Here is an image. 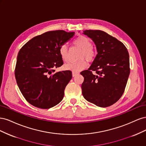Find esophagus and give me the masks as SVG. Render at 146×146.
Segmentation results:
<instances>
[{"mask_svg":"<svg viewBox=\"0 0 146 146\" xmlns=\"http://www.w3.org/2000/svg\"><path fill=\"white\" fill-rule=\"evenodd\" d=\"M78 72H72V76H73V77L76 76L77 75H78Z\"/></svg>","mask_w":146,"mask_h":146,"instance_id":"obj_1","label":"esophagus"}]
</instances>
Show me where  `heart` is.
Instances as JSON below:
<instances>
[{
  "label": "heart",
  "mask_w": 146,
  "mask_h": 146,
  "mask_svg": "<svg viewBox=\"0 0 146 146\" xmlns=\"http://www.w3.org/2000/svg\"><path fill=\"white\" fill-rule=\"evenodd\" d=\"M74 44L82 50L78 56V59H80V60L76 62H72L65 64L64 69L74 72H78L86 68L87 62L86 59L89 62H91L94 60L96 52L92 48L91 41L85 36L80 35L74 39ZM59 54L61 59L64 61L69 60L68 48L66 44H63L60 46Z\"/></svg>",
  "instance_id": "b5f03b06"
}]
</instances>
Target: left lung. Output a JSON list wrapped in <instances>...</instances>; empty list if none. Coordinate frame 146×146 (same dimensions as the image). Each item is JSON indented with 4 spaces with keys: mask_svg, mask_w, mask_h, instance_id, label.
<instances>
[{
    "mask_svg": "<svg viewBox=\"0 0 146 146\" xmlns=\"http://www.w3.org/2000/svg\"><path fill=\"white\" fill-rule=\"evenodd\" d=\"M83 34L96 46L97 54L84 77L82 94L86 100L107 107L121 98L130 74L129 54L123 44L102 30H88Z\"/></svg>",
    "mask_w": 146,
    "mask_h": 146,
    "instance_id": "8db88e82",
    "label": "left lung"
}]
</instances>
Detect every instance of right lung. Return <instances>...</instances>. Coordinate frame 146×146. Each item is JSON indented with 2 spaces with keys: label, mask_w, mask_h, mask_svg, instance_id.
I'll list each match as a JSON object with an SVG mask.
<instances>
[{
  "label": "right lung",
  "mask_w": 146,
  "mask_h": 146,
  "mask_svg": "<svg viewBox=\"0 0 146 146\" xmlns=\"http://www.w3.org/2000/svg\"><path fill=\"white\" fill-rule=\"evenodd\" d=\"M74 34L64 30L49 31L31 39L20 49L15 78L21 93L31 105L48 109L63 99L72 72H55V69L63 64L59 54L60 46Z\"/></svg>",
  "instance_id": "right-lung-1"
}]
</instances>
